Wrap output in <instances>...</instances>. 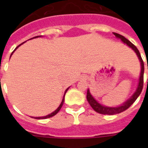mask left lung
<instances>
[{
    "mask_svg": "<svg viewBox=\"0 0 148 148\" xmlns=\"http://www.w3.org/2000/svg\"><path fill=\"white\" fill-rule=\"evenodd\" d=\"M116 37L117 38H120L121 40L123 41L124 43H125L127 45H128L129 47H131L134 51H135V53H137L138 58L140 61V65H141V71H140V79H139V84H138V87L137 90L135 91V93L134 94L133 96L131 97V98L127 100V101L122 104L121 106L120 107H117V108H109V107H105V106H103L100 104V103L97 102L96 100H95L94 97L91 96L89 90H88V92H87V100H88V103H90V105L91 106V108L94 109V110L96 111V112L99 113V114H108V115H113L116 114H119V113H121L124 110H126L127 108H129L131 106V104H133V103L137 100V98L138 97V96L140 95V93L142 91L143 89V85H144V72H145V65H144V61H143L142 58H141V56H140V53L138 51V49L134 46V45L132 44V43L127 39L126 38H124V36L121 35L119 34L114 33ZM148 69V68H147ZM148 82V79H147Z\"/></svg>",
    "mask_w": 148,
    "mask_h": 148,
    "instance_id": "obj_1",
    "label": "left lung"
}]
</instances>
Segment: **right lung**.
Returning a JSON list of instances; mask_svg holds the SVG:
<instances>
[{"instance_id":"right-lung-1","label":"right lung","mask_w":148,"mask_h":148,"mask_svg":"<svg viewBox=\"0 0 148 148\" xmlns=\"http://www.w3.org/2000/svg\"><path fill=\"white\" fill-rule=\"evenodd\" d=\"M34 38H38V36H37V37H34ZM31 39H32V38H31ZM22 44H23V43H22ZM22 44H21V45H22ZM20 45H18V46H17V47H16V48H15V50L17 49V47H19ZM15 50H14V51H15ZM14 51H13V52H12V53H14ZM12 53H11V55H12ZM11 55H10V56H11ZM68 88H67V90H65L64 95V97H63V100H62V101H61V103H60V106H59V107H58V109H57V110H54V111H53V112H52V113H51V114H50L47 115V116H45V117H34V118H36V119H46V118H49V117H53V116H54V115H55V114H58V113L59 112V110H60V108H61V107H62V105H63V103H64V96H65V94H66V92H67V90H68Z\"/></svg>"}]
</instances>
